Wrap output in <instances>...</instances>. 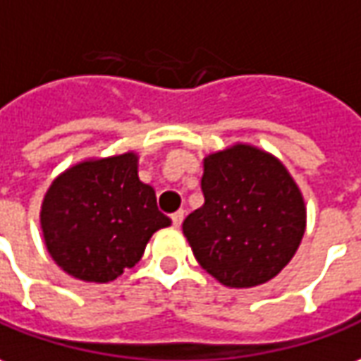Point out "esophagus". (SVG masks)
I'll return each mask as SVG.
<instances>
[{
  "label": "esophagus",
  "instance_id": "34e87169",
  "mask_svg": "<svg viewBox=\"0 0 361 361\" xmlns=\"http://www.w3.org/2000/svg\"><path fill=\"white\" fill-rule=\"evenodd\" d=\"M171 220H173V226H175V228H180V224H183V220H185V212H183V210H178V212H175L173 216H171Z\"/></svg>",
  "mask_w": 361,
  "mask_h": 361
}]
</instances>
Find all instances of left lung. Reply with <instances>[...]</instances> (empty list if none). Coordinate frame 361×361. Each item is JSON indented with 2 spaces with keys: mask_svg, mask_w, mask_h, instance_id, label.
Returning a JSON list of instances; mask_svg holds the SVG:
<instances>
[{
  "mask_svg": "<svg viewBox=\"0 0 361 361\" xmlns=\"http://www.w3.org/2000/svg\"><path fill=\"white\" fill-rule=\"evenodd\" d=\"M202 165L204 204L183 222L196 261L230 289L277 277L307 230L305 198L289 169L250 143L208 153Z\"/></svg>",
  "mask_w": 361,
  "mask_h": 361,
  "instance_id": "left-lung-1",
  "label": "left lung"
}]
</instances>
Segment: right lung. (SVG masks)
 Wrapping results in <instances>:
<instances>
[{
  "label": "right lung",
  "mask_w": 361,
  "mask_h": 361,
  "mask_svg": "<svg viewBox=\"0 0 361 361\" xmlns=\"http://www.w3.org/2000/svg\"><path fill=\"white\" fill-rule=\"evenodd\" d=\"M135 151L88 157L44 192L41 230L52 261L74 279L109 283L131 269L151 235L171 226L153 186L139 180Z\"/></svg>",
  "instance_id": "1"
}]
</instances>
